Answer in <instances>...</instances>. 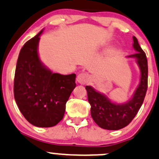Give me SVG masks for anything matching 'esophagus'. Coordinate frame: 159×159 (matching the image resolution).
<instances>
[{"instance_id": "1", "label": "esophagus", "mask_w": 159, "mask_h": 159, "mask_svg": "<svg viewBox=\"0 0 159 159\" xmlns=\"http://www.w3.org/2000/svg\"><path fill=\"white\" fill-rule=\"evenodd\" d=\"M76 81L82 85L87 84L90 81V77L86 73H80L76 77Z\"/></svg>"}]
</instances>
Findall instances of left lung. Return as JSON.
Returning a JSON list of instances; mask_svg holds the SVG:
<instances>
[{"label": "left lung", "instance_id": "1", "mask_svg": "<svg viewBox=\"0 0 159 159\" xmlns=\"http://www.w3.org/2000/svg\"><path fill=\"white\" fill-rule=\"evenodd\" d=\"M133 47L137 52L129 56L137 59L141 70V80L133 97L125 104L111 102L106 96L98 93L91 86H86L88 101L91 106V116L100 128L108 130H119L127 126L136 116L143 103L148 89V61L146 55L133 37Z\"/></svg>", "mask_w": 159, "mask_h": 159}]
</instances>
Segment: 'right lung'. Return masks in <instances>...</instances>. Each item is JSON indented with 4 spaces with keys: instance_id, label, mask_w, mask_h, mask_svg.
Returning <instances> with one entry per match:
<instances>
[{
    "instance_id": "1",
    "label": "right lung",
    "mask_w": 159,
    "mask_h": 159,
    "mask_svg": "<svg viewBox=\"0 0 159 159\" xmlns=\"http://www.w3.org/2000/svg\"><path fill=\"white\" fill-rule=\"evenodd\" d=\"M43 30L20 51L14 82V99L26 119L37 127H52L63 119L66 103L76 87V74L53 73L42 65L37 53Z\"/></svg>"
}]
</instances>
